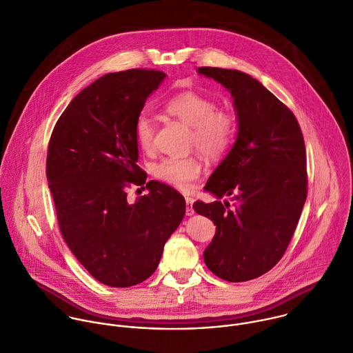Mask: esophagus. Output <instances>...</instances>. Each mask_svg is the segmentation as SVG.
<instances>
[{
	"label": "esophagus",
	"instance_id": "34e87169",
	"mask_svg": "<svg viewBox=\"0 0 353 353\" xmlns=\"http://www.w3.org/2000/svg\"><path fill=\"white\" fill-rule=\"evenodd\" d=\"M192 198H185V203H187V209H185V213L187 216H192L194 214V208H192Z\"/></svg>",
	"mask_w": 353,
	"mask_h": 353
}]
</instances>
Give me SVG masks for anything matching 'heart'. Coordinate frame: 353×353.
Listing matches in <instances>:
<instances>
[{
	"label": "heart",
	"instance_id": "heart-1",
	"mask_svg": "<svg viewBox=\"0 0 353 353\" xmlns=\"http://www.w3.org/2000/svg\"><path fill=\"white\" fill-rule=\"evenodd\" d=\"M166 111L192 128L190 144L208 159L224 157L236 137V118L217 103L199 92L185 90L170 97L165 104ZM134 134L140 147L151 150L155 139V123L147 112L139 114L134 123ZM202 172V163L195 157H169L158 162L154 176L179 190H187L190 183Z\"/></svg>",
	"mask_w": 353,
	"mask_h": 353
}]
</instances>
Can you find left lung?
Returning a JSON list of instances; mask_svg holds the SVG:
<instances>
[{
    "label": "left lung",
    "mask_w": 353,
    "mask_h": 353,
    "mask_svg": "<svg viewBox=\"0 0 353 353\" xmlns=\"http://www.w3.org/2000/svg\"><path fill=\"white\" fill-rule=\"evenodd\" d=\"M198 71L231 90L239 122L232 150L205 187L234 205L194 203L217 228L203 260L219 278L245 282L274 268L296 231L308 192L304 136L289 107L257 79L238 70Z\"/></svg>",
    "instance_id": "8db88e82"
}]
</instances>
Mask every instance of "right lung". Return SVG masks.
Listing matches in <instances>:
<instances>
[{"instance_id": "right-lung-1", "label": "right lung", "mask_w": 353, "mask_h": 353, "mask_svg": "<svg viewBox=\"0 0 353 353\" xmlns=\"http://www.w3.org/2000/svg\"><path fill=\"white\" fill-rule=\"evenodd\" d=\"M165 77L147 68L105 74L71 100L49 139L46 179L61 236L111 288L148 279L185 214L184 196L159 181L146 183L150 192L133 204L125 199L128 188L147 180L134 123Z\"/></svg>"}]
</instances>
